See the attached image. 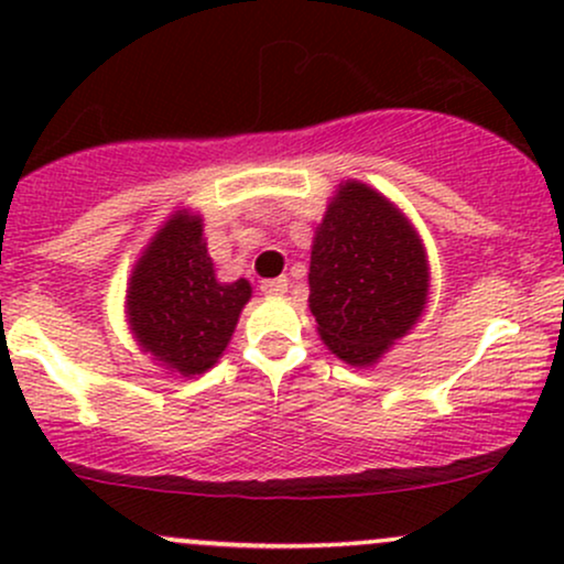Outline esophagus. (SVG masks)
Masks as SVG:
<instances>
[{
	"label": "esophagus",
	"mask_w": 564,
	"mask_h": 564,
	"mask_svg": "<svg viewBox=\"0 0 564 564\" xmlns=\"http://www.w3.org/2000/svg\"><path fill=\"white\" fill-rule=\"evenodd\" d=\"M262 294L268 296H283L289 291V278L286 275H278V278H268V281H262Z\"/></svg>",
	"instance_id": "esophagus-1"
}]
</instances>
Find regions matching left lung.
Here are the masks:
<instances>
[{"instance_id": "1", "label": "left lung", "mask_w": 564, "mask_h": 564, "mask_svg": "<svg viewBox=\"0 0 564 564\" xmlns=\"http://www.w3.org/2000/svg\"><path fill=\"white\" fill-rule=\"evenodd\" d=\"M426 281L408 219L368 185H341L310 257V310L326 347L352 366L373 364L419 321Z\"/></svg>"}]
</instances>
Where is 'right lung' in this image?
Listing matches in <instances>:
<instances>
[{"label": "right lung", "mask_w": 564, "mask_h": 564, "mask_svg": "<svg viewBox=\"0 0 564 564\" xmlns=\"http://www.w3.org/2000/svg\"><path fill=\"white\" fill-rule=\"evenodd\" d=\"M200 219L174 215L140 257L127 291L129 323L145 352L183 377L217 364L249 302V281L219 283Z\"/></svg>", "instance_id": "add662e5"}]
</instances>
